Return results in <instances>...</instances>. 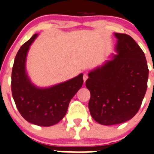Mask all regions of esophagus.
<instances>
[{"mask_svg": "<svg viewBox=\"0 0 154 154\" xmlns=\"http://www.w3.org/2000/svg\"><path fill=\"white\" fill-rule=\"evenodd\" d=\"M88 78V75L86 74H83V80H84V83L85 82V81L87 80V79Z\"/></svg>", "mask_w": 154, "mask_h": 154, "instance_id": "obj_1", "label": "esophagus"}]
</instances>
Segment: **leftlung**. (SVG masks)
<instances>
[{
    "instance_id": "obj_1",
    "label": "left lung",
    "mask_w": 154,
    "mask_h": 154,
    "mask_svg": "<svg viewBox=\"0 0 154 154\" xmlns=\"http://www.w3.org/2000/svg\"><path fill=\"white\" fill-rule=\"evenodd\" d=\"M116 52L88 73V107L99 124L110 126L131 119L139 110L147 90L148 68L145 54L131 36L114 33Z\"/></svg>"
}]
</instances>
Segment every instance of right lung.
<instances>
[{
  "instance_id": "1",
  "label": "right lung",
  "mask_w": 154,
  "mask_h": 154,
  "mask_svg": "<svg viewBox=\"0 0 154 154\" xmlns=\"http://www.w3.org/2000/svg\"><path fill=\"white\" fill-rule=\"evenodd\" d=\"M37 36L38 33L33 35L17 53L11 72V93L17 108L27 121L50 126L58 124L66 114L71 99L82 87L83 74L50 87L35 85L26 72V59Z\"/></svg>"
}]
</instances>
